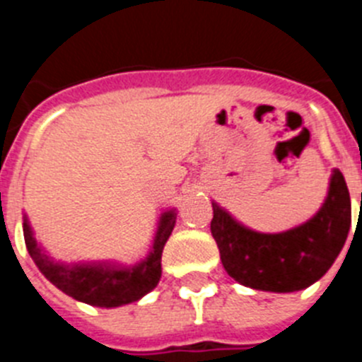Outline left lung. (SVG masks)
<instances>
[{
	"label": "left lung",
	"mask_w": 362,
	"mask_h": 362,
	"mask_svg": "<svg viewBox=\"0 0 362 362\" xmlns=\"http://www.w3.org/2000/svg\"><path fill=\"white\" fill-rule=\"evenodd\" d=\"M212 209L210 230L228 276L264 292H297L321 279L343 250L351 226L350 194L337 168L319 212L286 232H254L217 203Z\"/></svg>",
	"instance_id": "8db88e82"
}]
</instances>
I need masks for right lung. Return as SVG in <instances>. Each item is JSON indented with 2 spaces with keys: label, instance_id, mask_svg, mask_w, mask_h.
<instances>
[{
  "label": "right lung",
  "instance_id": "obj_1",
  "mask_svg": "<svg viewBox=\"0 0 362 362\" xmlns=\"http://www.w3.org/2000/svg\"><path fill=\"white\" fill-rule=\"evenodd\" d=\"M175 216L177 214L174 209L161 214L152 250L143 261L130 267L108 261L76 264L57 263L37 245L27 216L23 217L25 245L41 274L62 292L86 305L114 308L141 299L158 286L161 279V254L165 243L174 230Z\"/></svg>",
  "mask_w": 362,
  "mask_h": 362
}]
</instances>
